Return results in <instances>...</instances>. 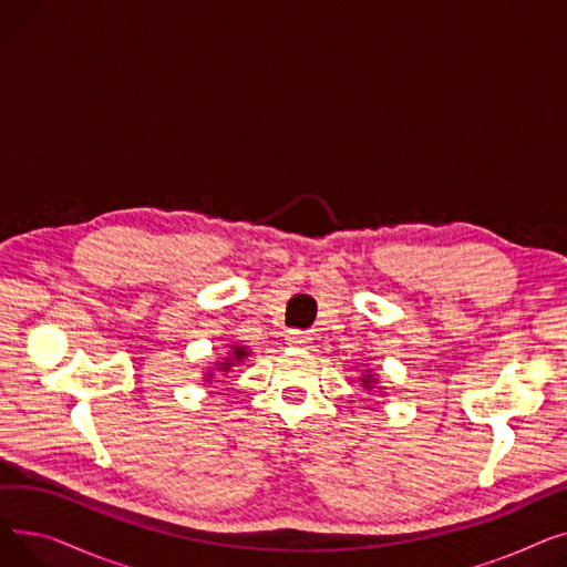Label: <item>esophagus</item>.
I'll list each match as a JSON object with an SVG mask.
<instances>
[{"mask_svg":"<svg viewBox=\"0 0 567 567\" xmlns=\"http://www.w3.org/2000/svg\"><path fill=\"white\" fill-rule=\"evenodd\" d=\"M285 338H287V344L291 347H308L312 342V336L303 331H287Z\"/></svg>","mask_w":567,"mask_h":567,"instance_id":"esophagus-1","label":"esophagus"}]
</instances>
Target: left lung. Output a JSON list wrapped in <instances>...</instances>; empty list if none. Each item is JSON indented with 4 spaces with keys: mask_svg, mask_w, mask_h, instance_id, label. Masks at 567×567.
<instances>
[{
    "mask_svg": "<svg viewBox=\"0 0 567 567\" xmlns=\"http://www.w3.org/2000/svg\"><path fill=\"white\" fill-rule=\"evenodd\" d=\"M365 370H363V374L359 377V381H361V385H363V389L365 391H381V385H379V377L368 368V365H363Z\"/></svg>",
    "mask_w": 567,
    "mask_h": 567,
    "instance_id": "left-lung-1",
    "label": "left lung"
}]
</instances>
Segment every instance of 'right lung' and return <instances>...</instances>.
<instances>
[{"instance_id":"right-lung-1","label":"right lung","mask_w":567,"mask_h":567,"mask_svg":"<svg viewBox=\"0 0 567 567\" xmlns=\"http://www.w3.org/2000/svg\"><path fill=\"white\" fill-rule=\"evenodd\" d=\"M248 355H250V349H248L246 344H229V351L223 355L220 361L214 363V368H208L202 379H204L206 383H212L214 372H229V370L236 368L238 363H244V361L248 359Z\"/></svg>"}]
</instances>
